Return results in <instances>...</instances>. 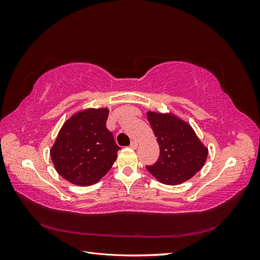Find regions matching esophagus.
I'll return each instance as SVG.
<instances>
[{"label": "esophagus", "mask_w": 260, "mask_h": 260, "mask_svg": "<svg viewBox=\"0 0 260 260\" xmlns=\"http://www.w3.org/2000/svg\"><path fill=\"white\" fill-rule=\"evenodd\" d=\"M130 147L133 148V149H136L138 147V142H137V141H132L131 144H130Z\"/></svg>", "instance_id": "obj_1"}]
</instances>
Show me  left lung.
I'll list each match as a JSON object with an SVG mask.
<instances>
[{"label":"left lung","mask_w":260,"mask_h":260,"mask_svg":"<svg viewBox=\"0 0 260 260\" xmlns=\"http://www.w3.org/2000/svg\"><path fill=\"white\" fill-rule=\"evenodd\" d=\"M146 116L160 149L158 160L146 167L149 174L167 185L190 180L205 165L208 148L191 124L175 114L148 111Z\"/></svg>","instance_id":"obj_1"}]
</instances>
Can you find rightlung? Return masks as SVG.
I'll return each instance as SVG.
<instances>
[{"label": "right lung", "mask_w": 260, "mask_h": 260, "mask_svg": "<svg viewBox=\"0 0 260 260\" xmlns=\"http://www.w3.org/2000/svg\"><path fill=\"white\" fill-rule=\"evenodd\" d=\"M107 107L85 108L62 124L50 149L57 174L68 182L89 186L103 178L120 147L106 128Z\"/></svg>", "instance_id": "obj_1"}]
</instances>
